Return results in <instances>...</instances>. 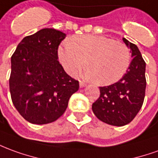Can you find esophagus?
<instances>
[{
  "label": "esophagus",
  "instance_id": "esophagus-1",
  "mask_svg": "<svg viewBox=\"0 0 158 158\" xmlns=\"http://www.w3.org/2000/svg\"><path fill=\"white\" fill-rule=\"evenodd\" d=\"M79 86H80V88H83V87H85V86H86V84L80 80V81H79Z\"/></svg>",
  "mask_w": 158,
  "mask_h": 158
}]
</instances>
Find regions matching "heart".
<instances>
[{
    "mask_svg": "<svg viewBox=\"0 0 158 158\" xmlns=\"http://www.w3.org/2000/svg\"><path fill=\"white\" fill-rule=\"evenodd\" d=\"M58 57L70 74H75L86 62L87 77L100 85L121 79L131 61L130 50L125 44L94 35L73 37L59 47Z\"/></svg>",
    "mask_w": 158,
    "mask_h": 158,
    "instance_id": "b5f03b06",
    "label": "heart"
}]
</instances>
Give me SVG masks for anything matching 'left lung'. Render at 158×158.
Returning <instances> with one entry per match:
<instances>
[{
  "instance_id": "8db88e82",
  "label": "left lung",
  "mask_w": 158,
  "mask_h": 158,
  "mask_svg": "<svg viewBox=\"0 0 158 158\" xmlns=\"http://www.w3.org/2000/svg\"><path fill=\"white\" fill-rule=\"evenodd\" d=\"M133 60L118 82L99 87L100 97L92 103V111L100 121L121 127L130 123L140 110L145 95V62L136 45L123 38Z\"/></svg>"
}]
</instances>
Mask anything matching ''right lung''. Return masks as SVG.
<instances>
[{
	"label": "right lung",
	"instance_id": "right-lung-1",
	"mask_svg": "<svg viewBox=\"0 0 158 158\" xmlns=\"http://www.w3.org/2000/svg\"><path fill=\"white\" fill-rule=\"evenodd\" d=\"M66 34L44 28L27 36L11 57L9 88L14 107L32 124H48L66 111L79 84L64 71L58 47Z\"/></svg>",
	"mask_w": 158,
	"mask_h": 158
}]
</instances>
